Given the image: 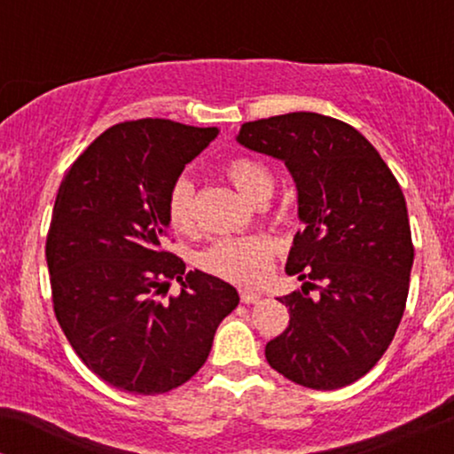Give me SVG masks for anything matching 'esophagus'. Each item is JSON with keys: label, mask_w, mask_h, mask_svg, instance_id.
I'll return each instance as SVG.
<instances>
[{"label": "esophagus", "mask_w": 454, "mask_h": 454, "mask_svg": "<svg viewBox=\"0 0 454 454\" xmlns=\"http://www.w3.org/2000/svg\"><path fill=\"white\" fill-rule=\"evenodd\" d=\"M260 301V293H254V290H241V303L249 305V303H258Z\"/></svg>", "instance_id": "34e87169"}]
</instances>
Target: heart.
Instances as JSON below:
<instances>
[{"label":"heart","instance_id":"obj_1","mask_svg":"<svg viewBox=\"0 0 454 454\" xmlns=\"http://www.w3.org/2000/svg\"><path fill=\"white\" fill-rule=\"evenodd\" d=\"M222 170L247 200L264 202L273 194L275 175L264 161L239 155V158L228 160ZM166 217L175 232L192 234L196 231L194 184L187 176H179L170 185L168 198H166ZM275 252H278V245L262 234L226 237L209 245L198 256V267L205 273L232 281V284L254 286L269 275Z\"/></svg>","mask_w":454,"mask_h":454}]
</instances>
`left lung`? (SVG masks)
<instances>
[{
	"label": "left lung",
	"mask_w": 454,
	"mask_h": 454,
	"mask_svg": "<svg viewBox=\"0 0 454 454\" xmlns=\"http://www.w3.org/2000/svg\"><path fill=\"white\" fill-rule=\"evenodd\" d=\"M237 140L284 160L305 223L286 273L307 281L279 299L290 322L264 356L301 387H348L387 352L408 301L414 245L403 192L373 145L340 119L278 114L243 123Z\"/></svg>",
	"instance_id": "1"
}]
</instances>
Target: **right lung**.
<instances>
[{"instance_id":"1","label":"right lung","mask_w":454,"mask_h":454,"mask_svg":"<svg viewBox=\"0 0 454 454\" xmlns=\"http://www.w3.org/2000/svg\"><path fill=\"white\" fill-rule=\"evenodd\" d=\"M217 134L170 119L117 123L78 155L57 192L46 234L57 322L78 358L126 393L185 384L239 305L231 284L185 270L164 249L170 185ZM173 278L182 293L166 300Z\"/></svg>"}]
</instances>
